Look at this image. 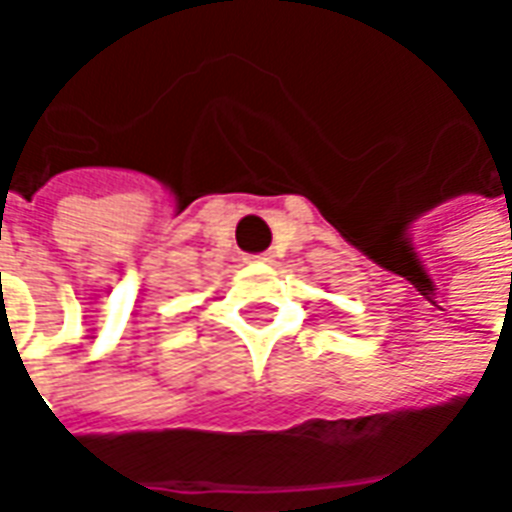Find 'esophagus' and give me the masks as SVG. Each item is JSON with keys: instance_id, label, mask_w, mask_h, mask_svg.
Masks as SVG:
<instances>
[{"instance_id": "obj_1", "label": "esophagus", "mask_w": 512, "mask_h": 512, "mask_svg": "<svg viewBox=\"0 0 512 512\" xmlns=\"http://www.w3.org/2000/svg\"><path fill=\"white\" fill-rule=\"evenodd\" d=\"M274 252H263V255H252V257H246V260H252V263H274Z\"/></svg>"}]
</instances>
